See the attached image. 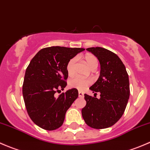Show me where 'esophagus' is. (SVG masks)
<instances>
[{
  "label": "esophagus",
  "mask_w": 150,
  "mask_h": 150,
  "mask_svg": "<svg viewBox=\"0 0 150 150\" xmlns=\"http://www.w3.org/2000/svg\"><path fill=\"white\" fill-rule=\"evenodd\" d=\"M78 96H79V97H81V98H83L84 93H83L82 91H78Z\"/></svg>",
  "instance_id": "obj_1"
}]
</instances>
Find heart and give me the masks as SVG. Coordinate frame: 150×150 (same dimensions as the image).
<instances>
[{
  "mask_svg": "<svg viewBox=\"0 0 150 150\" xmlns=\"http://www.w3.org/2000/svg\"><path fill=\"white\" fill-rule=\"evenodd\" d=\"M85 62L86 63L88 66L92 70H94L96 69L99 64V59L95 55L92 54H86L83 57ZM76 58H72L68 62L67 64L66 69L67 72L69 76L72 77L75 73V64H76ZM91 80L90 78H80V77H75L72 78L69 81V86L74 88H77L78 90H84L87 86L91 83Z\"/></svg>",
  "mask_w": 150,
  "mask_h": 150,
  "instance_id": "obj_1",
  "label": "heart"
}]
</instances>
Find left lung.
<instances>
[{"label":"left lung","instance_id":"obj_1","mask_svg":"<svg viewBox=\"0 0 150 150\" xmlns=\"http://www.w3.org/2000/svg\"><path fill=\"white\" fill-rule=\"evenodd\" d=\"M86 50L97 57L101 71L99 79L90 87L94 97L84 94L86 105L82 109V116L88 126L103 129L116 123L125 112L130 96L128 75L115 53L102 47ZM97 92L100 93V99L95 96Z\"/></svg>","mask_w":150,"mask_h":150}]
</instances>
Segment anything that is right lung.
<instances>
[{"label": "right lung", "mask_w": 150, "mask_h": 150, "mask_svg": "<svg viewBox=\"0 0 150 150\" xmlns=\"http://www.w3.org/2000/svg\"><path fill=\"white\" fill-rule=\"evenodd\" d=\"M81 48L51 46L40 50L27 67L22 93L27 112L35 124L48 131L62 125L66 112L78 97L76 88L59 93L67 86L68 62Z\"/></svg>", "instance_id": "add662e5"}]
</instances>
